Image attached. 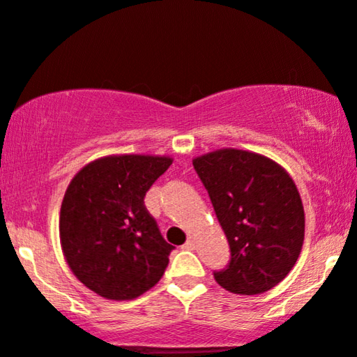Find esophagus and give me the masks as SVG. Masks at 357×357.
<instances>
[{"label": "esophagus", "mask_w": 357, "mask_h": 357, "mask_svg": "<svg viewBox=\"0 0 357 357\" xmlns=\"http://www.w3.org/2000/svg\"><path fill=\"white\" fill-rule=\"evenodd\" d=\"M183 249H188V251H191V249H195V239H192V238L188 239V241L183 244Z\"/></svg>", "instance_id": "obj_1"}]
</instances>
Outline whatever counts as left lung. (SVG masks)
<instances>
[{
	"instance_id": "8db88e82",
	"label": "left lung",
	"mask_w": 357,
	"mask_h": 357,
	"mask_svg": "<svg viewBox=\"0 0 357 357\" xmlns=\"http://www.w3.org/2000/svg\"><path fill=\"white\" fill-rule=\"evenodd\" d=\"M231 249L214 279L234 294H259L287 276L304 241V209L291 176L261 154L220 149L192 161Z\"/></svg>"
}]
</instances>
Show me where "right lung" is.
<instances>
[{"mask_svg": "<svg viewBox=\"0 0 357 357\" xmlns=\"http://www.w3.org/2000/svg\"><path fill=\"white\" fill-rule=\"evenodd\" d=\"M171 162L143 154L101 158L84 166L64 192L63 255L75 276L102 298L135 299L165 274L174 246L161 236L144 196Z\"/></svg>", "mask_w": 357, "mask_h": 357, "instance_id": "obj_1", "label": "right lung"}]
</instances>
